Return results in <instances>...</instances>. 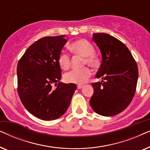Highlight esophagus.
Here are the masks:
<instances>
[{"mask_svg": "<svg viewBox=\"0 0 150 150\" xmlns=\"http://www.w3.org/2000/svg\"><path fill=\"white\" fill-rule=\"evenodd\" d=\"M83 87V85H77V88L79 89H82V88Z\"/></svg>", "mask_w": 150, "mask_h": 150, "instance_id": "obj_1", "label": "esophagus"}]
</instances>
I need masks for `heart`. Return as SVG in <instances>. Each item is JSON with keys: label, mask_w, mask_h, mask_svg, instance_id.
I'll use <instances>...</instances> for the list:
<instances>
[{"label": "heart", "mask_w": 150, "mask_h": 150, "mask_svg": "<svg viewBox=\"0 0 150 150\" xmlns=\"http://www.w3.org/2000/svg\"><path fill=\"white\" fill-rule=\"evenodd\" d=\"M69 48L75 54L85 57L84 63L90 66L95 67L98 65V59L94 54L95 49L91 42L85 39H80L71 42ZM59 66L63 69H67L70 65V57L67 53L62 52L58 57ZM91 75V69L84 67L81 69H72L64 75V79L67 83L83 84L87 81Z\"/></svg>", "instance_id": "b5f03b06"}]
</instances>
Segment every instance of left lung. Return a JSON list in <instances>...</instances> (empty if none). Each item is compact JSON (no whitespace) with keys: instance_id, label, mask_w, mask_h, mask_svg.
Segmentation results:
<instances>
[{"instance_id":"obj_1","label":"left lung","mask_w":150,"mask_h":150,"mask_svg":"<svg viewBox=\"0 0 150 150\" xmlns=\"http://www.w3.org/2000/svg\"><path fill=\"white\" fill-rule=\"evenodd\" d=\"M93 40L100 50L102 63L92 83L94 93L90 104L96 113L112 116L128 107L134 97L138 81V66L122 42L107 33H93Z\"/></svg>"}]
</instances>
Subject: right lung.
<instances>
[{
    "label": "right lung",
    "mask_w": 150,
    "mask_h": 150,
    "mask_svg": "<svg viewBox=\"0 0 150 150\" xmlns=\"http://www.w3.org/2000/svg\"><path fill=\"white\" fill-rule=\"evenodd\" d=\"M67 43L65 35L45 37L28 47L17 67L18 92L26 109L45 121L66 112L76 85L60 82L58 57ZM55 83L57 87H52Z\"/></svg>",
    "instance_id": "right-lung-1"
}]
</instances>
